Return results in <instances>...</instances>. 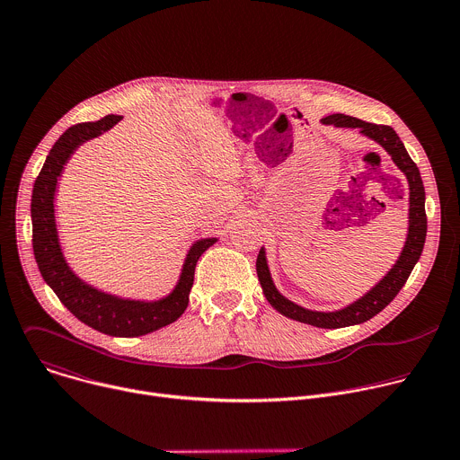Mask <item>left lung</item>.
<instances>
[{"instance_id": "1", "label": "left lung", "mask_w": 460, "mask_h": 460, "mask_svg": "<svg viewBox=\"0 0 460 460\" xmlns=\"http://www.w3.org/2000/svg\"><path fill=\"white\" fill-rule=\"evenodd\" d=\"M323 121L333 123L335 127L358 128L364 137L375 140L378 146H382L385 149V153L391 156V160L395 162V165L406 174L408 185H410V227H408L404 249L397 260V264L387 271V275L375 288H371V291H367L362 298H358L357 302L349 304L344 309L332 311V313L311 311V309H305V307L288 300L275 288L270 268H268L266 251H264V247L260 249L258 258H256V275H258L261 289H264L268 302L288 318H293V320L314 325V327H323V330H337V327L355 325V323H362V322L373 318L399 295V291L406 284L408 277L411 275L415 264L422 254L424 242H426V231H428V218H426V209H424L426 192H424L419 167L410 158L404 144L401 142L395 130H393L389 125H376V123H369V121H364V119H358L353 116H346V114L325 116Z\"/></svg>"}]
</instances>
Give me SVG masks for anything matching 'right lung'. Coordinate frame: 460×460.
Here are the masks:
<instances>
[{
  "label": "right lung",
  "instance_id": "obj_1",
  "mask_svg": "<svg viewBox=\"0 0 460 460\" xmlns=\"http://www.w3.org/2000/svg\"><path fill=\"white\" fill-rule=\"evenodd\" d=\"M119 119L121 116L109 114L98 121L78 123L69 127L58 138L32 189V249L43 280L78 320L111 337H140L153 333L181 316L189 304L196 261L217 242V238H202L190 245L176 288L171 295L155 302L128 300L98 291L71 271L63 258L54 220L58 178L76 147L100 137Z\"/></svg>",
  "mask_w": 460,
  "mask_h": 460
}]
</instances>
